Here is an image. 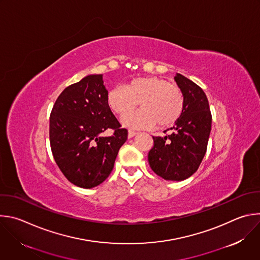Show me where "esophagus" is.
Instances as JSON below:
<instances>
[{
  "label": "esophagus",
  "instance_id": "obj_1",
  "mask_svg": "<svg viewBox=\"0 0 260 260\" xmlns=\"http://www.w3.org/2000/svg\"><path fill=\"white\" fill-rule=\"evenodd\" d=\"M137 134H138L137 132L129 129V131H128V138H133V137H135Z\"/></svg>",
  "mask_w": 260,
  "mask_h": 260
}]
</instances>
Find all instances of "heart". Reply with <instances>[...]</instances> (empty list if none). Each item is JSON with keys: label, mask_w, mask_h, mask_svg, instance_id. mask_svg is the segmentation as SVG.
<instances>
[{"label": "heart", "mask_w": 260, "mask_h": 260, "mask_svg": "<svg viewBox=\"0 0 260 260\" xmlns=\"http://www.w3.org/2000/svg\"><path fill=\"white\" fill-rule=\"evenodd\" d=\"M107 103L119 116H124L140 103L142 109L126 115L123 123L137 128H150L156 124L163 128L179 120L185 98L178 85L157 76H142L131 79L125 86L110 90Z\"/></svg>", "instance_id": "b5f03b06"}]
</instances>
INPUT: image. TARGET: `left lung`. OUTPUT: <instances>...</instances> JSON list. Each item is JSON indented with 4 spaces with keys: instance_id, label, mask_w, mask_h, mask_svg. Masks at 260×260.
I'll use <instances>...</instances> for the list:
<instances>
[{
    "instance_id": "8db88e82",
    "label": "left lung",
    "mask_w": 260,
    "mask_h": 260,
    "mask_svg": "<svg viewBox=\"0 0 260 260\" xmlns=\"http://www.w3.org/2000/svg\"><path fill=\"white\" fill-rule=\"evenodd\" d=\"M175 80L184 94V111L176 125L170 127L174 131L170 135L153 137L148 161L162 179L184 181L195 174L204 158L212 116L207 97L198 84L180 73Z\"/></svg>"
}]
</instances>
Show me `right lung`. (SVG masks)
Masks as SVG:
<instances>
[{"instance_id": "1", "label": "right lung", "mask_w": 260, "mask_h": 260, "mask_svg": "<svg viewBox=\"0 0 260 260\" xmlns=\"http://www.w3.org/2000/svg\"><path fill=\"white\" fill-rule=\"evenodd\" d=\"M102 74L85 76L57 98L50 115V145L64 177L73 185L91 189L111 174L120 147L127 140L107 103ZM114 131L109 137L102 134Z\"/></svg>"}]
</instances>
